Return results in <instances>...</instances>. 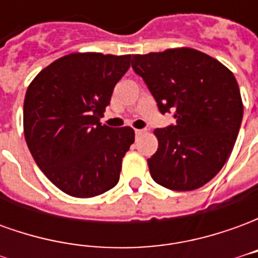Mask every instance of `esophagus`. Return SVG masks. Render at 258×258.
<instances>
[{
  "label": "esophagus",
  "mask_w": 258,
  "mask_h": 258,
  "mask_svg": "<svg viewBox=\"0 0 258 258\" xmlns=\"http://www.w3.org/2000/svg\"><path fill=\"white\" fill-rule=\"evenodd\" d=\"M145 131L146 130H135V135H137V137H138V135H142Z\"/></svg>",
  "instance_id": "esophagus-1"
}]
</instances>
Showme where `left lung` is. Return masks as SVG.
<instances>
[{
    "mask_svg": "<svg viewBox=\"0 0 258 258\" xmlns=\"http://www.w3.org/2000/svg\"><path fill=\"white\" fill-rule=\"evenodd\" d=\"M160 113L175 124L156 128V153L148 159L155 182L171 190H194L214 178L231 156L243 117L232 72L192 48L133 56Z\"/></svg>",
    "mask_w": 258,
    "mask_h": 258,
    "instance_id": "8db88e82",
    "label": "left lung"
}]
</instances>
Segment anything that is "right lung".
Returning a JSON list of instances; mask_svg holds the SVG:
<instances>
[{
	"mask_svg": "<svg viewBox=\"0 0 258 258\" xmlns=\"http://www.w3.org/2000/svg\"><path fill=\"white\" fill-rule=\"evenodd\" d=\"M131 55L70 53L37 74L27 88L23 128L37 166L74 198H92L116 186L131 144V127L113 128L99 118Z\"/></svg>",
	"mask_w": 258,
	"mask_h": 258,
	"instance_id": "obj_1",
	"label": "right lung"
}]
</instances>
